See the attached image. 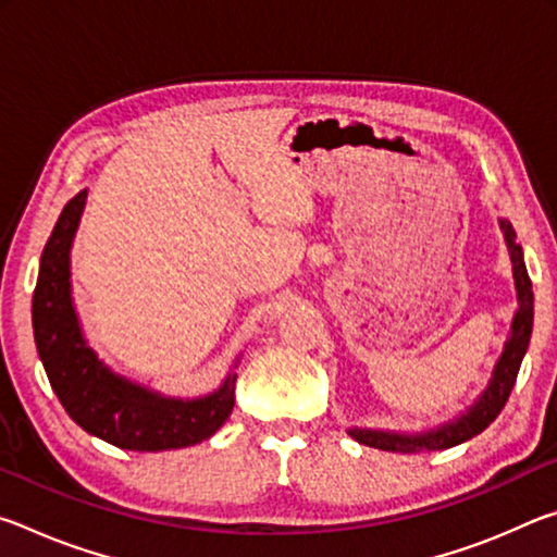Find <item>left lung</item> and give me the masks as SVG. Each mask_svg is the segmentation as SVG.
<instances>
[{"instance_id":"left-lung-1","label":"left lung","mask_w":557,"mask_h":557,"mask_svg":"<svg viewBox=\"0 0 557 557\" xmlns=\"http://www.w3.org/2000/svg\"><path fill=\"white\" fill-rule=\"evenodd\" d=\"M498 225H502L508 256H511V262H513L518 309L511 322V336H508L504 354L494 366V375L492 381H488L486 391L479 395V400L471 405L467 412H461L459 418L445 422V425H440L435 430L414 432V435H400V432L351 428L348 430V435H351L356 442H361L366 447H375L385 451H403V455H412V451H425V449H447V447L461 445V442H467L471 437H476L479 432H484L488 425H492V422L498 418V412L504 410L508 395L513 391L518 369H521L528 342H531L533 285H531V277H528L521 245L516 243L513 225L508 221H498Z\"/></svg>"}]
</instances>
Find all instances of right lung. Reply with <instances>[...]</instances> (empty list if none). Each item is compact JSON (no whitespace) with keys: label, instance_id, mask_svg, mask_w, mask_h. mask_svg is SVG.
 I'll return each mask as SVG.
<instances>
[{"label":"right lung","instance_id":"right-lung-1","mask_svg":"<svg viewBox=\"0 0 557 557\" xmlns=\"http://www.w3.org/2000/svg\"><path fill=\"white\" fill-rule=\"evenodd\" d=\"M88 191L63 206L41 252L32 319L39 358L65 412L90 435L120 449L191 447L219 430L235 403V373L203 398H166L117 375L88 346L71 295V245Z\"/></svg>","mask_w":557,"mask_h":557}]
</instances>
